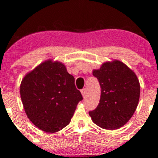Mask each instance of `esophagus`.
<instances>
[{
  "label": "esophagus",
  "mask_w": 158,
  "mask_h": 158,
  "mask_svg": "<svg viewBox=\"0 0 158 158\" xmlns=\"http://www.w3.org/2000/svg\"><path fill=\"white\" fill-rule=\"evenodd\" d=\"M86 93H87V89H85V88L81 90V94L82 95H83V97H85V94H86Z\"/></svg>",
  "instance_id": "esophagus-1"
}]
</instances>
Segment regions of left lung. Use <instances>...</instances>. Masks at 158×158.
<instances>
[{
    "label": "left lung",
    "instance_id": "8db88e82",
    "mask_svg": "<svg viewBox=\"0 0 158 158\" xmlns=\"http://www.w3.org/2000/svg\"><path fill=\"white\" fill-rule=\"evenodd\" d=\"M101 87L99 103L89 111L98 126L114 130L131 119L139 103L140 85L136 75L121 61L106 62L93 71Z\"/></svg>",
    "mask_w": 158,
    "mask_h": 158
}]
</instances>
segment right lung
<instances>
[{
    "label": "right lung",
    "instance_id": "obj_1",
    "mask_svg": "<svg viewBox=\"0 0 158 158\" xmlns=\"http://www.w3.org/2000/svg\"><path fill=\"white\" fill-rule=\"evenodd\" d=\"M20 95L28 118L48 133L64 128L70 123L83 97L75 78L63 64L51 60L28 73L20 85Z\"/></svg>",
    "mask_w": 158,
    "mask_h": 158
}]
</instances>
